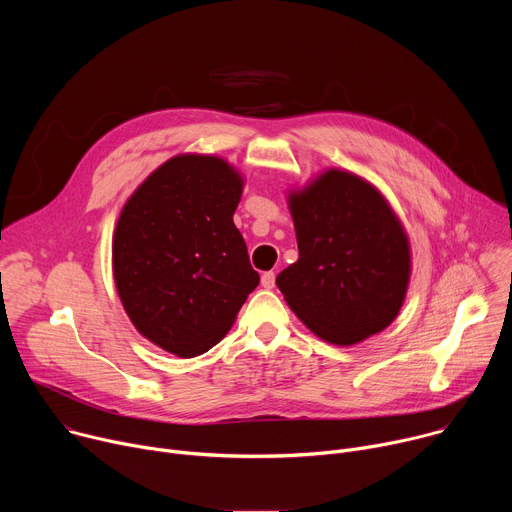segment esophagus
I'll return each instance as SVG.
<instances>
[{"label": "esophagus", "mask_w": 512, "mask_h": 512, "mask_svg": "<svg viewBox=\"0 0 512 512\" xmlns=\"http://www.w3.org/2000/svg\"><path fill=\"white\" fill-rule=\"evenodd\" d=\"M261 285H263L265 289H271V287L275 285V273H273V271H265V273L261 275Z\"/></svg>", "instance_id": "1"}]
</instances>
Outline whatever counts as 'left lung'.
Returning <instances> with one entry per match:
<instances>
[{"mask_svg":"<svg viewBox=\"0 0 512 512\" xmlns=\"http://www.w3.org/2000/svg\"><path fill=\"white\" fill-rule=\"evenodd\" d=\"M300 257L275 283L322 340L352 346L399 314L411 247L387 198L364 178L330 168L287 194Z\"/></svg>","mask_w":512,"mask_h":512,"instance_id":"1","label":"left lung"}]
</instances>
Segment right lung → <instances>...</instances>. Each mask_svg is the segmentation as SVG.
Listing matches in <instances>:
<instances>
[{
  "mask_svg": "<svg viewBox=\"0 0 512 512\" xmlns=\"http://www.w3.org/2000/svg\"><path fill=\"white\" fill-rule=\"evenodd\" d=\"M245 180L227 160L180 154L145 178L121 208L113 277L135 330L192 358L235 324L259 285L233 223Z\"/></svg>",
  "mask_w": 512,
  "mask_h": 512,
  "instance_id": "1",
  "label": "right lung"
}]
</instances>
